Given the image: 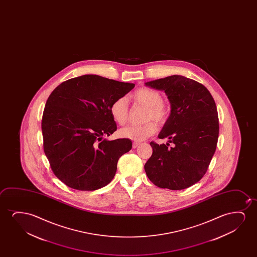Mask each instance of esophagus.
Listing matches in <instances>:
<instances>
[{"instance_id": "1", "label": "esophagus", "mask_w": 257, "mask_h": 257, "mask_svg": "<svg viewBox=\"0 0 257 257\" xmlns=\"http://www.w3.org/2000/svg\"><path fill=\"white\" fill-rule=\"evenodd\" d=\"M139 145L140 143H138V142H134V144H133V148H137L139 147Z\"/></svg>"}]
</instances>
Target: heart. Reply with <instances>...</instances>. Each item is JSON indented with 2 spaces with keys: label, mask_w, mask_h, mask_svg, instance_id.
<instances>
[{
  "label": "heart",
  "mask_w": 257,
  "mask_h": 257,
  "mask_svg": "<svg viewBox=\"0 0 257 257\" xmlns=\"http://www.w3.org/2000/svg\"><path fill=\"white\" fill-rule=\"evenodd\" d=\"M132 98L141 105L148 107L147 120H155L160 124L165 123L170 116L169 106L163 102L162 95L150 88H140L134 92ZM113 120L120 125L126 123L129 116V107L125 97L116 99L109 107ZM157 126L154 121L144 124H131L119 130L120 137L134 141H142L156 133Z\"/></svg>",
  "instance_id": "1"
}]
</instances>
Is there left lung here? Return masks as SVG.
Wrapping results in <instances>:
<instances>
[{
	"label": "left lung",
	"mask_w": 257,
	"mask_h": 257,
	"mask_svg": "<svg viewBox=\"0 0 257 257\" xmlns=\"http://www.w3.org/2000/svg\"><path fill=\"white\" fill-rule=\"evenodd\" d=\"M147 86L164 90L171 113L159 139L174 147L152 141L153 154L145 164L149 180L162 189H186L202 179L218 143L219 125L214 99L204 85L182 75L148 81Z\"/></svg>",
	"instance_id": "obj_1"
}]
</instances>
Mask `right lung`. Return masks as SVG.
Here are the masks:
<instances>
[{
    "instance_id": "obj_1",
    "label": "right lung",
    "mask_w": 257,
    "mask_h": 257,
    "mask_svg": "<svg viewBox=\"0 0 257 257\" xmlns=\"http://www.w3.org/2000/svg\"><path fill=\"white\" fill-rule=\"evenodd\" d=\"M134 87L85 74L51 93L43 112V147L53 174L67 186L98 190L114 178L118 159L133 144L129 139H103L116 130L109 107Z\"/></svg>"
}]
</instances>
